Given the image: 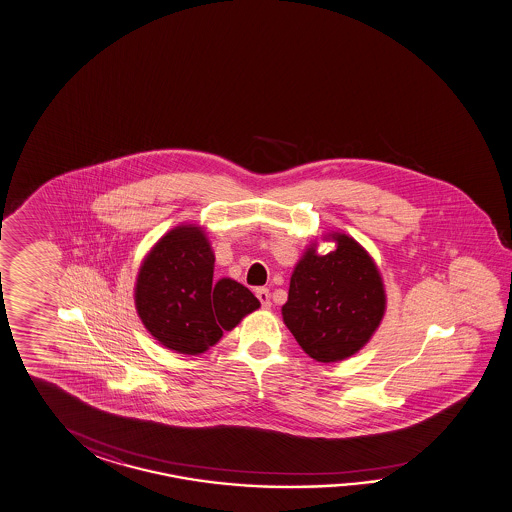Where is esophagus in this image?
Instances as JSON below:
<instances>
[{"label": "esophagus", "mask_w": 512, "mask_h": 512, "mask_svg": "<svg viewBox=\"0 0 512 512\" xmlns=\"http://www.w3.org/2000/svg\"><path fill=\"white\" fill-rule=\"evenodd\" d=\"M255 295H257V299L261 300L262 308H271L270 290L268 288H257Z\"/></svg>", "instance_id": "34e87169"}]
</instances>
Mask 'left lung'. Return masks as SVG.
I'll return each mask as SVG.
<instances>
[{
  "mask_svg": "<svg viewBox=\"0 0 512 512\" xmlns=\"http://www.w3.org/2000/svg\"><path fill=\"white\" fill-rule=\"evenodd\" d=\"M335 250L313 241L291 273L282 319L304 353L322 362L357 355L386 315V288L377 262L346 233L322 235Z\"/></svg>",
  "mask_w": 512,
  "mask_h": 512,
  "instance_id": "obj_1",
  "label": "left lung"
}]
</instances>
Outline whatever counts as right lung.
<instances>
[{
  "mask_svg": "<svg viewBox=\"0 0 512 512\" xmlns=\"http://www.w3.org/2000/svg\"><path fill=\"white\" fill-rule=\"evenodd\" d=\"M213 264L212 244L197 224L175 226L146 253L135 280V309L164 348L201 355L261 308L237 280L213 279Z\"/></svg>",
  "mask_w": 512,
  "mask_h": 512,
  "instance_id": "right-lung-1",
  "label": "right lung"
}]
</instances>
